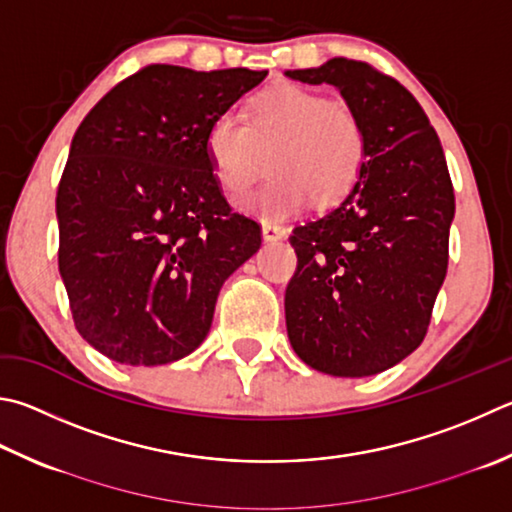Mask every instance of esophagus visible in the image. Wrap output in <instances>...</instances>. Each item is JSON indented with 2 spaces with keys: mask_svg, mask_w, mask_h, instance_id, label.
Segmentation results:
<instances>
[{
  "mask_svg": "<svg viewBox=\"0 0 512 512\" xmlns=\"http://www.w3.org/2000/svg\"><path fill=\"white\" fill-rule=\"evenodd\" d=\"M262 237H264V241H280L286 237V228L277 226V224H264Z\"/></svg>",
  "mask_w": 512,
  "mask_h": 512,
  "instance_id": "1",
  "label": "esophagus"
}]
</instances>
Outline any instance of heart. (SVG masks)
Segmentation results:
<instances>
[{"mask_svg": "<svg viewBox=\"0 0 512 512\" xmlns=\"http://www.w3.org/2000/svg\"><path fill=\"white\" fill-rule=\"evenodd\" d=\"M250 123L232 114L212 120L206 136L212 172L228 194L244 192L273 152L275 179L239 201L268 224L320 203L338 201L356 185L367 156L365 129L345 105L318 91L282 85L248 105Z\"/></svg>", "mask_w": 512, "mask_h": 512, "instance_id": "obj_1", "label": "heart"}]
</instances>
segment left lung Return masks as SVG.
<instances>
[{
	"instance_id": "left-lung-1",
	"label": "left lung",
	"mask_w": 512,
	"mask_h": 512,
	"mask_svg": "<svg viewBox=\"0 0 512 512\" xmlns=\"http://www.w3.org/2000/svg\"><path fill=\"white\" fill-rule=\"evenodd\" d=\"M286 76L336 87L367 141L345 201L288 237L297 255L284 295L288 340L322 374L374 376L421 345L448 273V163L423 107L371 64L333 58Z\"/></svg>"
}]
</instances>
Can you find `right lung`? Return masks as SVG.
<instances>
[{
	"mask_svg": "<svg viewBox=\"0 0 512 512\" xmlns=\"http://www.w3.org/2000/svg\"><path fill=\"white\" fill-rule=\"evenodd\" d=\"M268 71L150 64L76 129L55 197L58 266L82 338L120 365L206 340L221 286L262 246L212 172L208 127Z\"/></svg>",
	"mask_w": 512,
	"mask_h": 512,
	"instance_id": "right-lung-1",
	"label": "right lung"
}]
</instances>
